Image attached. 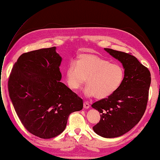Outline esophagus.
I'll list each match as a JSON object with an SVG mask.
<instances>
[{"label": "esophagus", "mask_w": 160, "mask_h": 160, "mask_svg": "<svg viewBox=\"0 0 160 160\" xmlns=\"http://www.w3.org/2000/svg\"><path fill=\"white\" fill-rule=\"evenodd\" d=\"M83 107H84L85 109H89V107H90V105L88 102H87V101H85V102L83 103Z\"/></svg>", "instance_id": "1"}]
</instances>
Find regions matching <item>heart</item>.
Wrapping results in <instances>:
<instances>
[{"mask_svg":"<svg viewBox=\"0 0 160 160\" xmlns=\"http://www.w3.org/2000/svg\"><path fill=\"white\" fill-rule=\"evenodd\" d=\"M123 78L124 70L119 64L109 63L94 54L79 55L65 72L67 84L71 89H79L87 79L88 85L84 90V95L88 98L96 95L98 99L112 95L122 83Z\"/></svg>","mask_w":160,"mask_h":160,"instance_id":"b5f03b06","label":"heart"}]
</instances>
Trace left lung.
Listing matches in <instances>:
<instances>
[{
	"label": "left lung",
	"instance_id": "1",
	"mask_svg": "<svg viewBox=\"0 0 160 160\" xmlns=\"http://www.w3.org/2000/svg\"><path fill=\"white\" fill-rule=\"evenodd\" d=\"M104 50L122 62L124 78L112 95L91 105L101 113L99 122L93 129L101 137L113 138L128 133L142 119L148 103L151 74L134 56L108 48Z\"/></svg>",
	"mask_w": 160,
	"mask_h": 160
}]
</instances>
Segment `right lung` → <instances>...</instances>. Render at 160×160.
<instances>
[{
	"label": "right lung",
	"mask_w": 160,
	"mask_h": 160,
	"mask_svg": "<svg viewBox=\"0 0 160 160\" xmlns=\"http://www.w3.org/2000/svg\"><path fill=\"white\" fill-rule=\"evenodd\" d=\"M61 61L55 47L23 53L9 77V96L19 119L40 138L61 133L69 115L83 107L82 99L60 81Z\"/></svg>",
	"instance_id": "obj_1"
}]
</instances>
